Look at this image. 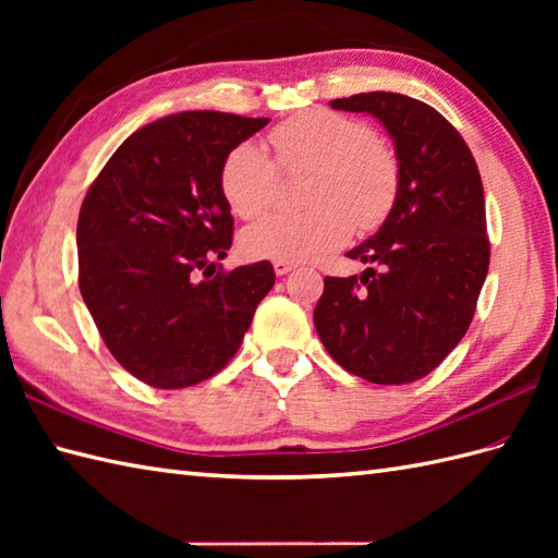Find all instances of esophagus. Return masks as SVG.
Listing matches in <instances>:
<instances>
[{
	"instance_id": "obj_1",
	"label": "esophagus",
	"mask_w": 558,
	"mask_h": 558,
	"mask_svg": "<svg viewBox=\"0 0 558 558\" xmlns=\"http://www.w3.org/2000/svg\"><path fill=\"white\" fill-rule=\"evenodd\" d=\"M272 268H276V272H278V276H286V272H290V270H294V268H298V264H294V260H286V258H276V260H272Z\"/></svg>"
}]
</instances>
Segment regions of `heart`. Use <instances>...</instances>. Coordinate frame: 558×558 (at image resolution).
Segmentation results:
<instances>
[{"label": "heart", "instance_id": "obj_1", "mask_svg": "<svg viewBox=\"0 0 558 558\" xmlns=\"http://www.w3.org/2000/svg\"><path fill=\"white\" fill-rule=\"evenodd\" d=\"M282 170H314L306 201L310 213H276L242 234L252 258L312 260L340 246L352 232L376 230L398 198V162L374 141L364 122L312 110L270 132ZM278 165L254 144L234 146L220 170V189L232 213L256 218L276 201Z\"/></svg>", "mask_w": 558, "mask_h": 558}]
</instances>
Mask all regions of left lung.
<instances>
[{"instance_id":"left-lung-1","label":"left lung","mask_w":558,"mask_h":558,"mask_svg":"<svg viewBox=\"0 0 558 558\" xmlns=\"http://www.w3.org/2000/svg\"><path fill=\"white\" fill-rule=\"evenodd\" d=\"M376 117L393 138L398 198L369 240L348 252L362 276L324 280L314 326L342 369L400 386L434 372L468 333L489 270L477 162L444 114L400 93L330 100Z\"/></svg>"}]
</instances>
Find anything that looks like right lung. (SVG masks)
Returning <instances> with one entry per match:
<instances>
[{
  "label": "right lung",
  "mask_w": 558,
  "mask_h": 558,
  "mask_svg": "<svg viewBox=\"0 0 558 558\" xmlns=\"http://www.w3.org/2000/svg\"><path fill=\"white\" fill-rule=\"evenodd\" d=\"M266 124L216 110L162 117L112 153L83 198L81 298L138 381L168 390L218 374L276 286L270 260L230 272L213 264L228 256L234 230L222 162Z\"/></svg>",
  "instance_id": "add662e5"
}]
</instances>
